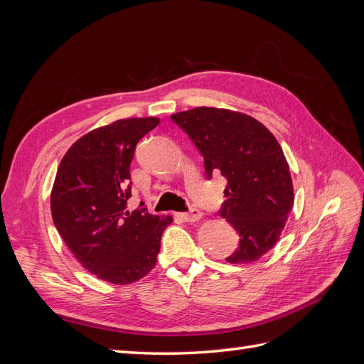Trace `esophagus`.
<instances>
[{"mask_svg": "<svg viewBox=\"0 0 364 364\" xmlns=\"http://www.w3.org/2000/svg\"><path fill=\"white\" fill-rule=\"evenodd\" d=\"M176 217L181 218V220H183V222H190V223H193V222H197V220H200V218H202V213L199 211V209L193 208V209H190L188 213H179V214H176Z\"/></svg>", "mask_w": 364, "mask_h": 364, "instance_id": "esophagus-1", "label": "esophagus"}]
</instances>
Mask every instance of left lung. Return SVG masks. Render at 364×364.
<instances>
[{
	"instance_id": "1",
	"label": "left lung",
	"mask_w": 364,
	"mask_h": 364,
	"mask_svg": "<svg viewBox=\"0 0 364 364\" xmlns=\"http://www.w3.org/2000/svg\"><path fill=\"white\" fill-rule=\"evenodd\" d=\"M200 151L206 179H228L218 214L240 235L228 262L258 261L278 243L293 208V183L284 151L270 130L246 114L194 107L171 115Z\"/></svg>"
}]
</instances>
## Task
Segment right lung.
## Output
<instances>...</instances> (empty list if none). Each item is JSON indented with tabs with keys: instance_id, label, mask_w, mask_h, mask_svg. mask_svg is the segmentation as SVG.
I'll return each mask as SVG.
<instances>
[{
	"instance_id": "1",
	"label": "right lung",
	"mask_w": 364,
	"mask_h": 364,
	"mask_svg": "<svg viewBox=\"0 0 364 364\" xmlns=\"http://www.w3.org/2000/svg\"><path fill=\"white\" fill-rule=\"evenodd\" d=\"M159 118H126L98 127L65 153L51 191L53 223L82 266L112 284H132L155 267L173 218L141 205L127 211L130 162Z\"/></svg>"
}]
</instances>
